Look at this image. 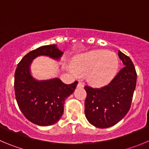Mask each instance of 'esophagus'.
<instances>
[{
	"mask_svg": "<svg viewBox=\"0 0 149 149\" xmlns=\"http://www.w3.org/2000/svg\"><path fill=\"white\" fill-rule=\"evenodd\" d=\"M78 87L79 88H83L84 87V84L82 82H81V81H79V82L78 83Z\"/></svg>",
	"mask_w": 149,
	"mask_h": 149,
	"instance_id": "1",
	"label": "esophagus"
}]
</instances>
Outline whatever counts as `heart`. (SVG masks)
<instances>
[{
  "label": "heart",
  "mask_w": 149,
  "mask_h": 149,
  "mask_svg": "<svg viewBox=\"0 0 149 149\" xmlns=\"http://www.w3.org/2000/svg\"><path fill=\"white\" fill-rule=\"evenodd\" d=\"M119 64V58L115 53L105 49H94L76 56L70 71L75 76L88 74V81L91 84L103 86L115 77Z\"/></svg>",
  "instance_id": "1"
}]
</instances>
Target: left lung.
<instances>
[{
	"mask_svg": "<svg viewBox=\"0 0 149 149\" xmlns=\"http://www.w3.org/2000/svg\"><path fill=\"white\" fill-rule=\"evenodd\" d=\"M118 56L124 68L102 88L85 86L84 113L91 125L100 128L113 126L127 114L136 88V73L131 58L121 51Z\"/></svg>",
	"mask_w": 149,
	"mask_h": 149,
	"instance_id": "1",
	"label": "left lung"
}]
</instances>
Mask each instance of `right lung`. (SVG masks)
Wrapping results in <instances>:
<instances>
[{
    "instance_id": "add662e5",
    "label": "right lung",
    "mask_w": 149,
    "mask_h": 149,
    "mask_svg": "<svg viewBox=\"0 0 149 149\" xmlns=\"http://www.w3.org/2000/svg\"><path fill=\"white\" fill-rule=\"evenodd\" d=\"M63 52L56 45L42 46L23 57L15 73V92L20 110L28 120L40 126L56 123L64 113L67 98L74 92L77 81L63 83L58 78L38 80L31 73L33 61L47 56L59 61Z\"/></svg>"
}]
</instances>
